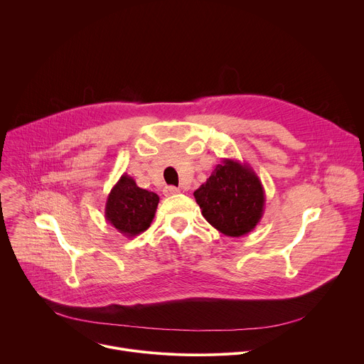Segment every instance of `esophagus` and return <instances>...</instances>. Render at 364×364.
I'll return each instance as SVG.
<instances>
[{
    "label": "esophagus",
    "instance_id": "esophagus-1",
    "mask_svg": "<svg viewBox=\"0 0 364 364\" xmlns=\"http://www.w3.org/2000/svg\"><path fill=\"white\" fill-rule=\"evenodd\" d=\"M163 193H164V196L170 197V196L178 194V193H180V188H177V187H173V186H168V187H166V188L163 190Z\"/></svg>",
    "mask_w": 364,
    "mask_h": 364
}]
</instances>
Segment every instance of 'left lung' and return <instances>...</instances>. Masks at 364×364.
Instances as JSON below:
<instances>
[{"label":"left lung","mask_w":364,"mask_h":364,"mask_svg":"<svg viewBox=\"0 0 364 364\" xmlns=\"http://www.w3.org/2000/svg\"><path fill=\"white\" fill-rule=\"evenodd\" d=\"M203 218L220 233L240 237L261 222L265 190L247 163L223 159L196 191Z\"/></svg>","instance_id":"left-lung-1"}]
</instances>
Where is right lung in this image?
I'll return each instance as SVG.
<instances>
[{"instance_id": "add662e5", "label": "right lung", "mask_w": 364, "mask_h": 364, "mask_svg": "<svg viewBox=\"0 0 364 364\" xmlns=\"http://www.w3.org/2000/svg\"><path fill=\"white\" fill-rule=\"evenodd\" d=\"M160 197L136 186L135 180L122 174L108 194L105 219L127 237L145 232L157 212Z\"/></svg>"}]
</instances>
